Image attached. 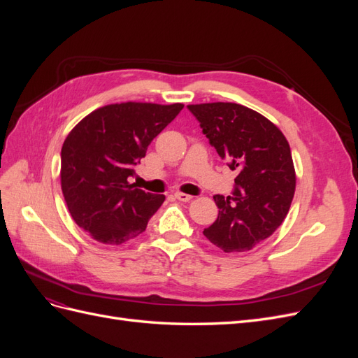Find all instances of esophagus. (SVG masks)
Segmentation results:
<instances>
[{"mask_svg": "<svg viewBox=\"0 0 358 358\" xmlns=\"http://www.w3.org/2000/svg\"><path fill=\"white\" fill-rule=\"evenodd\" d=\"M175 197L179 200V201H191L192 200V196H189V194H185V192H176Z\"/></svg>", "mask_w": 358, "mask_h": 358, "instance_id": "esophagus-1", "label": "esophagus"}]
</instances>
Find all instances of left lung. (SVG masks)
<instances>
[{
	"instance_id": "1",
	"label": "left lung",
	"mask_w": 358,
	"mask_h": 358,
	"mask_svg": "<svg viewBox=\"0 0 358 358\" xmlns=\"http://www.w3.org/2000/svg\"><path fill=\"white\" fill-rule=\"evenodd\" d=\"M216 152L237 170L231 196H213L218 220L203 234L224 252H245L284 222L296 191L288 140L266 116L237 103L189 104Z\"/></svg>"
}]
</instances>
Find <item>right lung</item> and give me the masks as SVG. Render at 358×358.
Wrapping results in <instances>:
<instances>
[{
    "mask_svg": "<svg viewBox=\"0 0 358 358\" xmlns=\"http://www.w3.org/2000/svg\"><path fill=\"white\" fill-rule=\"evenodd\" d=\"M182 109V103L107 104L86 115L64 140V199L74 222L94 241L121 245L146 230L166 197L145 192L128 178Z\"/></svg>",
    "mask_w": 358,
    "mask_h": 358,
    "instance_id": "add662e5",
    "label": "right lung"
}]
</instances>
